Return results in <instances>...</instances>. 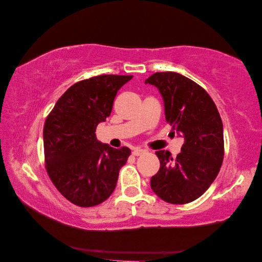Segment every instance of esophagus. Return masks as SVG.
<instances>
[{"mask_svg":"<svg viewBox=\"0 0 262 262\" xmlns=\"http://www.w3.org/2000/svg\"><path fill=\"white\" fill-rule=\"evenodd\" d=\"M144 152H145V149L140 148V147H136L132 149V154H134V156H140V154H143Z\"/></svg>","mask_w":262,"mask_h":262,"instance_id":"esophagus-1","label":"esophagus"}]
</instances>
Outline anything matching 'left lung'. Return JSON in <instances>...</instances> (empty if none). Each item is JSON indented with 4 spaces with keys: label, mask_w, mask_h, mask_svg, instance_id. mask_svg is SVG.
<instances>
[{
    "label": "left lung",
    "mask_w": 262,
    "mask_h": 262,
    "mask_svg": "<svg viewBox=\"0 0 262 262\" xmlns=\"http://www.w3.org/2000/svg\"><path fill=\"white\" fill-rule=\"evenodd\" d=\"M145 83L158 88L164 100L166 121L183 138L177 158L161 149L160 168L151 188L171 204L195 201L211 186L224 158L223 123L217 106L204 89L175 72L154 73Z\"/></svg>",
    "instance_id": "left-lung-1"
}]
</instances>
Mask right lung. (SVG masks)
<instances>
[{
  "mask_svg": "<svg viewBox=\"0 0 262 262\" xmlns=\"http://www.w3.org/2000/svg\"><path fill=\"white\" fill-rule=\"evenodd\" d=\"M132 75H98L73 84L47 116L44 132L46 170L63 197L79 207L97 205L117 184L130 148H114L96 139V126L109 117L117 92Z\"/></svg>",
  "mask_w": 262,
  "mask_h": 262,
  "instance_id": "right-lung-1",
  "label": "right lung"
}]
</instances>
